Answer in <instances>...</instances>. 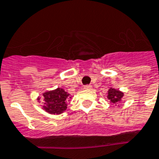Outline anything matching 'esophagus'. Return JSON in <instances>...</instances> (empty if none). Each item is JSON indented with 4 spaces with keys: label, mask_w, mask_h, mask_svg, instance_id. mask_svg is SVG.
Returning a JSON list of instances; mask_svg holds the SVG:
<instances>
[{
    "label": "esophagus",
    "mask_w": 159,
    "mask_h": 159,
    "mask_svg": "<svg viewBox=\"0 0 159 159\" xmlns=\"http://www.w3.org/2000/svg\"><path fill=\"white\" fill-rule=\"evenodd\" d=\"M92 88V87L91 86V85H86V86H84V89L86 90H91Z\"/></svg>",
    "instance_id": "1"
}]
</instances>
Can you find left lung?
I'll return each instance as SVG.
<instances>
[{
    "instance_id": "obj_1",
    "label": "left lung",
    "mask_w": 159,
    "mask_h": 159,
    "mask_svg": "<svg viewBox=\"0 0 159 159\" xmlns=\"http://www.w3.org/2000/svg\"><path fill=\"white\" fill-rule=\"evenodd\" d=\"M124 93L119 90L110 88L107 93V98L110 101L111 104L118 105L121 102V98L123 97Z\"/></svg>"
}]
</instances>
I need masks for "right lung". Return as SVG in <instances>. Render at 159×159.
I'll return each mask as SVG.
<instances>
[{"instance_id":"add662e5","label":"right lung","mask_w":159,"mask_h":159,"mask_svg":"<svg viewBox=\"0 0 159 159\" xmlns=\"http://www.w3.org/2000/svg\"><path fill=\"white\" fill-rule=\"evenodd\" d=\"M43 109L48 113L53 115H59L66 111L67 106V100L71 98L70 95L62 88H57L43 93ZM40 101V97H38Z\"/></svg>"}]
</instances>
